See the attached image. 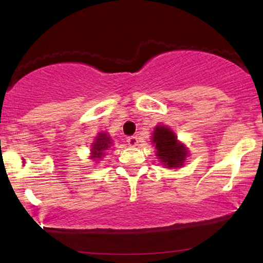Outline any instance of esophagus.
Wrapping results in <instances>:
<instances>
[{
	"label": "esophagus",
	"mask_w": 263,
	"mask_h": 263,
	"mask_svg": "<svg viewBox=\"0 0 263 263\" xmlns=\"http://www.w3.org/2000/svg\"><path fill=\"white\" fill-rule=\"evenodd\" d=\"M127 142L130 147H135V146H138L139 140H138V138H136V136H129V138L127 139Z\"/></svg>",
	"instance_id": "1"
}]
</instances>
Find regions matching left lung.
<instances>
[{
  "label": "left lung",
  "mask_w": 263,
  "mask_h": 263,
  "mask_svg": "<svg viewBox=\"0 0 263 263\" xmlns=\"http://www.w3.org/2000/svg\"><path fill=\"white\" fill-rule=\"evenodd\" d=\"M152 142L156 146L157 157L167 168L182 167L188 156V148L179 142L177 136L168 127L158 125L154 128Z\"/></svg>",
  "instance_id": "obj_1"
}]
</instances>
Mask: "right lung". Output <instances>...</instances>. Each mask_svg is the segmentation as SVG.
Returning a JSON list of instances; mask_svg holds the SVG:
<instances>
[{
  "label": "right lung",
  "mask_w": 263,
  "mask_h": 263,
  "mask_svg": "<svg viewBox=\"0 0 263 263\" xmlns=\"http://www.w3.org/2000/svg\"><path fill=\"white\" fill-rule=\"evenodd\" d=\"M112 145V140L106 133H99L98 136H97L95 142L91 145V159L95 160H99L102 159V157L104 156V151H106L107 148H110V146ZM98 163V161H96Z\"/></svg>",
  "instance_id": "1"
}]
</instances>
